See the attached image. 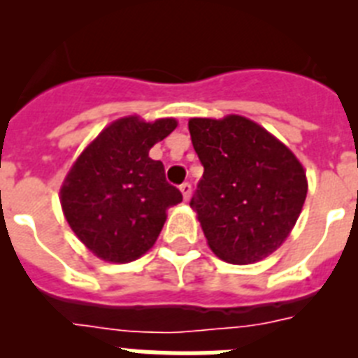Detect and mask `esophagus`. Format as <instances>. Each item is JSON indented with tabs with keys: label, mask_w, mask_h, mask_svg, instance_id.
<instances>
[{
	"label": "esophagus",
	"mask_w": 358,
	"mask_h": 358,
	"mask_svg": "<svg viewBox=\"0 0 358 358\" xmlns=\"http://www.w3.org/2000/svg\"><path fill=\"white\" fill-rule=\"evenodd\" d=\"M179 189H181L182 197H185V201H188L189 195H192V185L189 182H182L181 186H179Z\"/></svg>",
	"instance_id": "esophagus-1"
}]
</instances>
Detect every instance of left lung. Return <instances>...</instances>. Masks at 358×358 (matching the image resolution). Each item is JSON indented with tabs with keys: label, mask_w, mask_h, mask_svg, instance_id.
<instances>
[{
	"label": "left lung",
	"mask_w": 358,
	"mask_h": 358,
	"mask_svg": "<svg viewBox=\"0 0 358 358\" xmlns=\"http://www.w3.org/2000/svg\"><path fill=\"white\" fill-rule=\"evenodd\" d=\"M189 136L204 166L195 195L211 251L229 264H255L276 251L306 199L303 164L258 123L238 115L192 118Z\"/></svg>",
	"instance_id": "1"
}]
</instances>
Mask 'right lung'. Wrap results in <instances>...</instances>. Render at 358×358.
Segmentation results:
<instances>
[{"label": "right lung", "instance_id": "obj_1", "mask_svg": "<svg viewBox=\"0 0 358 358\" xmlns=\"http://www.w3.org/2000/svg\"><path fill=\"white\" fill-rule=\"evenodd\" d=\"M177 122L120 118L82 152L61 188V204L73 233L93 255L113 264L138 260L154 245L166 210L182 201L148 157Z\"/></svg>", "mask_w": 358, "mask_h": 358}]
</instances>
